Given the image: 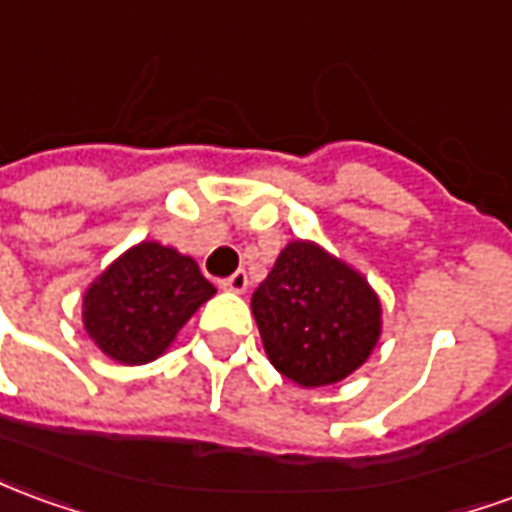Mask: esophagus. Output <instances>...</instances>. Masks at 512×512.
I'll return each mask as SVG.
<instances>
[{
  "mask_svg": "<svg viewBox=\"0 0 512 512\" xmlns=\"http://www.w3.org/2000/svg\"><path fill=\"white\" fill-rule=\"evenodd\" d=\"M224 291H232V293H244L246 285H249V277H246V271H235L230 277H224L219 282Z\"/></svg>",
  "mask_w": 512,
  "mask_h": 512,
  "instance_id": "1",
  "label": "esophagus"
}]
</instances>
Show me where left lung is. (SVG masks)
I'll return each mask as SVG.
<instances>
[{
	"label": "left lung",
	"instance_id": "1",
	"mask_svg": "<svg viewBox=\"0 0 512 512\" xmlns=\"http://www.w3.org/2000/svg\"><path fill=\"white\" fill-rule=\"evenodd\" d=\"M271 366L302 388H321L363 366L382 332L366 277L310 241H291L252 293Z\"/></svg>",
	"mask_w": 512,
	"mask_h": 512
}]
</instances>
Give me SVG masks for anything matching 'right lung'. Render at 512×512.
<instances>
[{
  "label": "right lung",
  "mask_w": 512,
  "mask_h": 512,
  "mask_svg": "<svg viewBox=\"0 0 512 512\" xmlns=\"http://www.w3.org/2000/svg\"><path fill=\"white\" fill-rule=\"evenodd\" d=\"M213 293L194 257L144 241L91 282L82 299V324L107 357L141 366L169 349L182 324Z\"/></svg>",
  "instance_id": "obj_1"
}]
</instances>
